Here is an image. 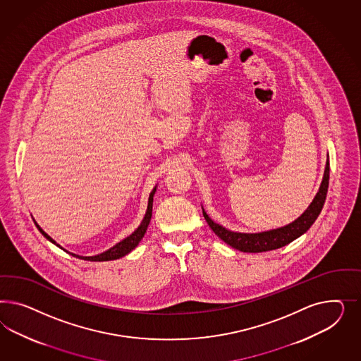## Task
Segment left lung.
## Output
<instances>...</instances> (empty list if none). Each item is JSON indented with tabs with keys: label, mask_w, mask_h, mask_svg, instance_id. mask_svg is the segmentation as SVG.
Masks as SVG:
<instances>
[{
	"label": "left lung",
	"mask_w": 361,
	"mask_h": 361,
	"mask_svg": "<svg viewBox=\"0 0 361 361\" xmlns=\"http://www.w3.org/2000/svg\"><path fill=\"white\" fill-rule=\"evenodd\" d=\"M328 183H329V163L327 160L324 176L317 196L299 219H296L294 222L286 225L283 228L262 231V233H237L216 224L209 217L204 209H202V214L207 219L210 229L213 230L221 240L228 243L233 249H237L243 252H270L288 245L290 242L296 240L311 228V225L315 222V219L320 214L324 205V201L327 197Z\"/></svg>",
	"instance_id": "1"
}]
</instances>
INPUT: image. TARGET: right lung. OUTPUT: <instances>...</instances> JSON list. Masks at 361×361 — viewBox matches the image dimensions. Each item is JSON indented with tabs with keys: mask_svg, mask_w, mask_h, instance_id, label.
<instances>
[{
	"mask_svg": "<svg viewBox=\"0 0 361 361\" xmlns=\"http://www.w3.org/2000/svg\"><path fill=\"white\" fill-rule=\"evenodd\" d=\"M154 192H156V186L153 188L152 192H151V195H149V198H148V207H147V212H145V216H144V219H142V224L139 225V228L135 230L133 233H132L131 235H128L127 238H124V240H121L119 243H116L115 246H112L111 249H109L107 252H102V254H98V255H92V257H82V255H78V254H74V252H68V254H71L73 257H77L79 259H85V261H92V262H103V261H114V259H119L121 257H124V255H127L128 252H131L137 245H139V242L142 240V237H144V234H145V231L148 229V225H149V222H151V217H152V205H153V196H154ZM34 224H35V226L38 228V230L44 234V238L46 240H50V242H53L54 245H56L58 247H61L62 250H65L61 245H58L56 242H55L49 234H46L44 230L41 229V226L34 221ZM66 252V250H65Z\"/></svg>",
	"mask_w": 361,
	"mask_h": 361,
	"instance_id": "add662e5",
	"label": "right lung"
}]
</instances>
